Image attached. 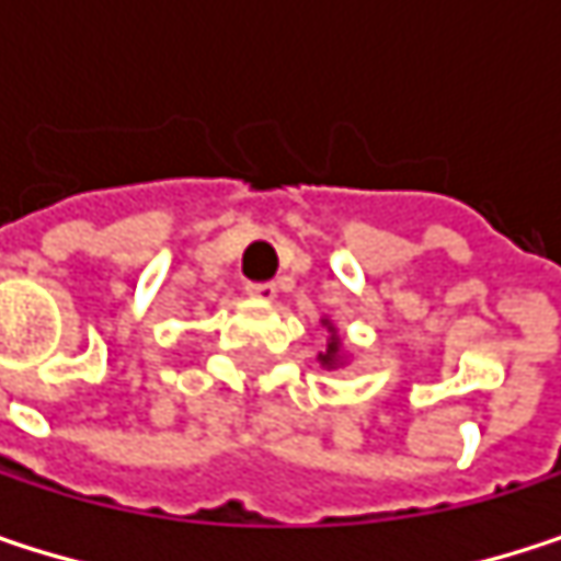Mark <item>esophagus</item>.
<instances>
[{
	"mask_svg": "<svg viewBox=\"0 0 561 561\" xmlns=\"http://www.w3.org/2000/svg\"><path fill=\"white\" fill-rule=\"evenodd\" d=\"M276 282H250L247 285V295H253V298H263V301H270V298H276Z\"/></svg>",
	"mask_w": 561,
	"mask_h": 561,
	"instance_id": "34e87169",
	"label": "esophagus"
}]
</instances>
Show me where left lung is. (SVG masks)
Listing matches in <instances>:
<instances>
[{"instance_id": "obj_1", "label": "left lung", "mask_w": 561, "mask_h": 561, "mask_svg": "<svg viewBox=\"0 0 561 561\" xmlns=\"http://www.w3.org/2000/svg\"><path fill=\"white\" fill-rule=\"evenodd\" d=\"M328 331H331L328 351H324V354H318V357H321V364H324V367H334V364H341V337L334 334V328H328Z\"/></svg>"}]
</instances>
